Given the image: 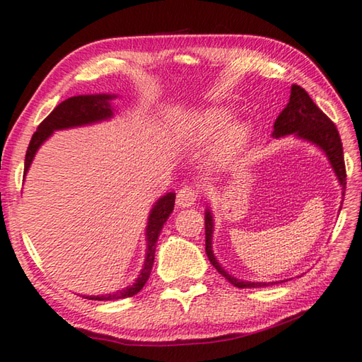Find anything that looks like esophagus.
Instances as JSON below:
<instances>
[{
    "label": "esophagus",
    "instance_id": "34e87169",
    "mask_svg": "<svg viewBox=\"0 0 362 362\" xmlns=\"http://www.w3.org/2000/svg\"><path fill=\"white\" fill-rule=\"evenodd\" d=\"M196 198H198V193L193 187H182L179 192H177V206L179 207H189L196 203Z\"/></svg>",
    "mask_w": 362,
    "mask_h": 362
}]
</instances>
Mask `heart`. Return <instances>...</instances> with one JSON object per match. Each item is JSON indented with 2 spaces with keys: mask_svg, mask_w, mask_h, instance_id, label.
Returning a JSON list of instances; mask_svg holds the SVG:
<instances>
[{
  "mask_svg": "<svg viewBox=\"0 0 362 362\" xmlns=\"http://www.w3.org/2000/svg\"><path fill=\"white\" fill-rule=\"evenodd\" d=\"M231 119L233 110L230 107L217 105L199 110L185 122L183 136L189 142H204V140L216 139L226 129L211 151L212 166L223 168L243 155L254 132V127L249 121H238L231 124Z\"/></svg>",
  "mask_w": 362,
  "mask_h": 362,
  "instance_id": "b5f03b06",
  "label": "heart"
}]
</instances>
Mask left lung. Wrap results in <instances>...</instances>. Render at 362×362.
<instances>
[{"instance_id":"left-lung-1","label":"left lung","mask_w":362,"mask_h":362,"mask_svg":"<svg viewBox=\"0 0 362 362\" xmlns=\"http://www.w3.org/2000/svg\"><path fill=\"white\" fill-rule=\"evenodd\" d=\"M292 136L298 140H305V142L316 145L317 148L324 151L327 156V161L330 168L334 169L341 187V194L345 196V187H346V173H345V161H343V146L339 136V131L332 121H330L326 115H324L316 103L311 100V97L306 94V90L300 88V86L293 84L291 88V97L289 103L286 108L278 115L276 121H274L273 127V139H281ZM341 209V206H340ZM204 223H206V254L207 259L216 267L217 272L222 274L225 279H228L235 287H265L272 284H278L279 281L274 283H254V281H244L231 276L228 272H225L223 267L220 265L216 254L212 250V238H214V217L212 211L207 207L204 212ZM283 283V281H281Z\"/></svg>"}]
</instances>
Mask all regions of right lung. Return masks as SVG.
<instances>
[{"instance_id":"obj_1","label":"right lung","mask_w":362,"mask_h":362,"mask_svg":"<svg viewBox=\"0 0 362 362\" xmlns=\"http://www.w3.org/2000/svg\"><path fill=\"white\" fill-rule=\"evenodd\" d=\"M116 97H118L116 94H86V95L70 97V99L59 103V105L52 110L51 115H49L47 118L38 126V129H36L32 140H30V145L25 155L23 180H25L28 169L32 166L35 155L41 148V145L45 144L54 132L73 129V127L93 126V124H97V122L113 119L115 115L118 113V110H116L113 105V100ZM174 203H175V193L169 192L166 194H163L161 198H158L155 201V204L151 206L148 220H146V226H145V241H146L145 260L136 281H134L131 286L124 287V289H119L110 293H102V296H83L84 298L103 300V302H108V300L132 297L136 296L137 292L142 291V287L150 278L153 262H155L158 236L159 233H161L164 223H166V220L174 211Z\"/></svg>"}]
</instances>
